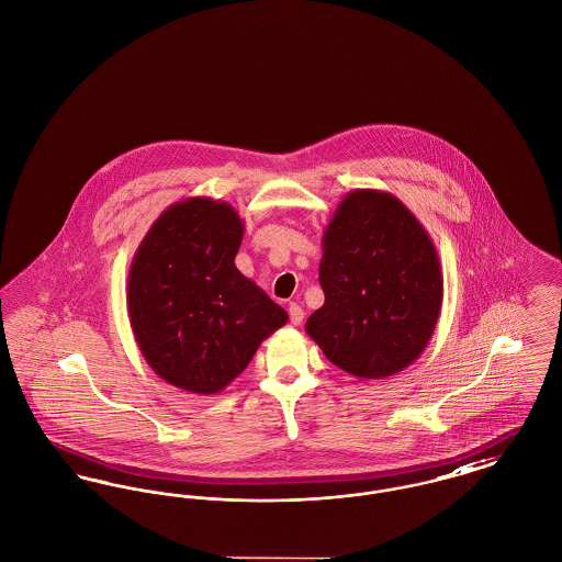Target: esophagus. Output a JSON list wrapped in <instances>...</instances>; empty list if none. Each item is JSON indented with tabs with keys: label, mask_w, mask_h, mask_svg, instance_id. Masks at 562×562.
<instances>
[{
	"label": "esophagus",
	"mask_w": 562,
	"mask_h": 562,
	"mask_svg": "<svg viewBox=\"0 0 562 562\" xmlns=\"http://www.w3.org/2000/svg\"><path fill=\"white\" fill-rule=\"evenodd\" d=\"M290 322L294 324V326H300L302 324V319H304V311H302V306H300L299 302H290Z\"/></svg>",
	"instance_id": "1"
}]
</instances>
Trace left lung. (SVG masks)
Segmentation results:
<instances>
[{"label":"left lung","mask_w":562,"mask_h":562,"mask_svg":"<svg viewBox=\"0 0 562 562\" xmlns=\"http://www.w3.org/2000/svg\"><path fill=\"white\" fill-rule=\"evenodd\" d=\"M324 304L306 335L358 379H385L413 364L439 322L443 272L412 211L379 189L349 191L322 236Z\"/></svg>","instance_id":"left-lung-1"}]
</instances>
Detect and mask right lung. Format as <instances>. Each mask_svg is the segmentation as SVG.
<instances>
[{"label":"right lung","mask_w":562,"mask_h":562,"mask_svg":"<svg viewBox=\"0 0 562 562\" xmlns=\"http://www.w3.org/2000/svg\"><path fill=\"white\" fill-rule=\"evenodd\" d=\"M245 224L232 204H170L127 274L132 333L155 374L191 394H217L247 369L288 313L234 263Z\"/></svg>","instance_id":"add662e5"}]
</instances>
